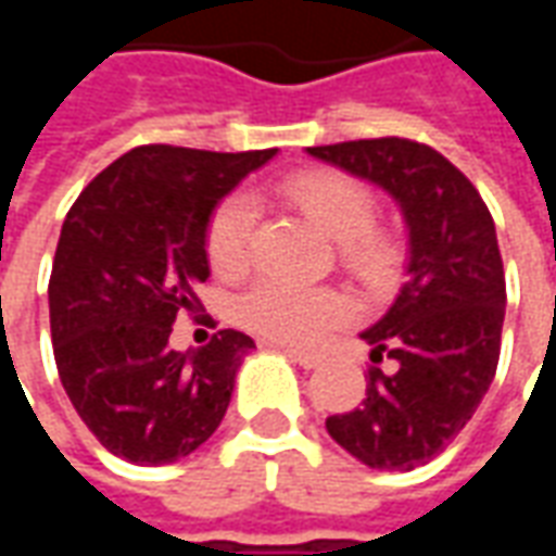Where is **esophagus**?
Instances as JSON below:
<instances>
[{"label": "esophagus", "mask_w": 556, "mask_h": 556, "mask_svg": "<svg viewBox=\"0 0 556 556\" xmlns=\"http://www.w3.org/2000/svg\"><path fill=\"white\" fill-rule=\"evenodd\" d=\"M282 354H286V357H291V361L298 363V366H303V369H318V366L325 363V357H321V354H306V351L291 349V345H282Z\"/></svg>", "instance_id": "34e87169"}]
</instances>
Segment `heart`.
Returning a JSON list of instances; mask_svg holds the SVG:
<instances>
[{"instance_id":"obj_1","label":"heart","mask_w":556,"mask_h":556,"mask_svg":"<svg viewBox=\"0 0 556 556\" xmlns=\"http://www.w3.org/2000/svg\"><path fill=\"white\" fill-rule=\"evenodd\" d=\"M279 195L337 241L339 262L369 286H384L396 274L399 241L375 226V195L354 175L337 169L294 172L279 181ZM255 202L247 193L226 195L205 229V253L217 277H238L253 258ZM238 321L255 337L315 345L345 325L351 303L330 286H301L291 279L265 277L238 298Z\"/></svg>"}]
</instances>
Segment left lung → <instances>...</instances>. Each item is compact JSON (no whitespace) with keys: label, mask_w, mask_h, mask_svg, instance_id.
Returning a JSON list of instances; mask_svg holds the SVG:
<instances>
[{"label":"left lung","mask_w":556,"mask_h":556,"mask_svg":"<svg viewBox=\"0 0 556 556\" xmlns=\"http://www.w3.org/2000/svg\"><path fill=\"white\" fill-rule=\"evenodd\" d=\"M306 151L384 187L408 223V282L363 333L372 363L396 366H369L361 408L327 417V431L363 465L414 470L465 429L497 372L506 277L494 219L465 172L414 139Z\"/></svg>","instance_id":"1"}]
</instances>
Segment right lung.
<instances>
[{
    "label": "right lung",
    "mask_w": 556,
    "mask_h": 556,
    "mask_svg": "<svg viewBox=\"0 0 556 556\" xmlns=\"http://www.w3.org/2000/svg\"><path fill=\"white\" fill-rule=\"evenodd\" d=\"M277 148L219 154L139 146L67 211L50 274L55 369L98 441L134 465H169L217 431L255 342L217 330L172 351L175 318L202 313L205 229L223 195Z\"/></svg>",
    "instance_id": "1"
}]
</instances>
